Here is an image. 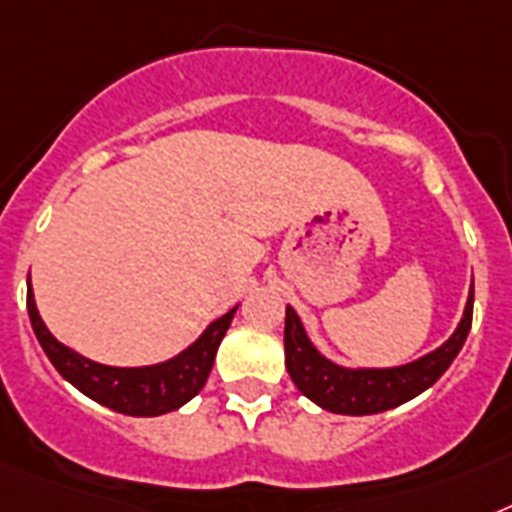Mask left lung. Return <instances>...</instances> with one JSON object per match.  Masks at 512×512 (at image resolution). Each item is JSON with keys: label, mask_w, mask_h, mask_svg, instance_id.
Returning a JSON list of instances; mask_svg holds the SVG:
<instances>
[{"label": "left lung", "mask_w": 512, "mask_h": 512, "mask_svg": "<svg viewBox=\"0 0 512 512\" xmlns=\"http://www.w3.org/2000/svg\"><path fill=\"white\" fill-rule=\"evenodd\" d=\"M471 315H474V283L468 291L466 309H463L458 328L440 349L429 351L401 367L349 369L322 356L315 349V343L309 341L299 315L286 307V330H283L286 369H289L299 393L307 395L320 409L346 416L380 414V411L395 409V406L411 401L445 375V369L453 364V359L466 343L468 330H471Z\"/></svg>", "instance_id": "obj_1"}]
</instances>
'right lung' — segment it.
I'll return each mask as SVG.
<instances>
[{"label":"right lung","instance_id":"1","mask_svg":"<svg viewBox=\"0 0 512 512\" xmlns=\"http://www.w3.org/2000/svg\"><path fill=\"white\" fill-rule=\"evenodd\" d=\"M234 312L236 307L210 322L203 330V336L197 338L192 346H187L182 354H176L174 359L150 364V367H109V364L90 362L83 354L67 349L64 343L51 336V330L38 315L33 289L28 283L30 325H33V333H36L41 349L49 356V362L80 393H85L106 409L127 416L169 414V411L184 406L190 398H195L203 390L210 369H213L216 351L226 336V330H229L231 320H234Z\"/></svg>","mask_w":512,"mask_h":512}]
</instances>
